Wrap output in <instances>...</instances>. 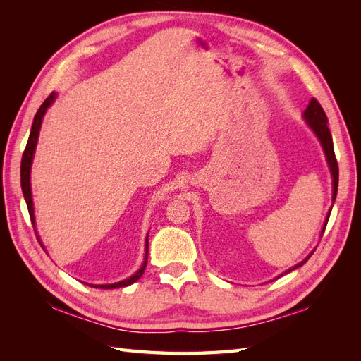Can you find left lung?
<instances>
[{
  "instance_id": "obj_1",
  "label": "left lung",
  "mask_w": 361,
  "mask_h": 361,
  "mask_svg": "<svg viewBox=\"0 0 361 361\" xmlns=\"http://www.w3.org/2000/svg\"><path fill=\"white\" fill-rule=\"evenodd\" d=\"M304 118L305 122H307V125L312 128L313 133L316 134V137H318V140L321 141V146L325 152V157H326V162H329V167H330V171H331V176H333V203L336 200V195H337V185H338V167H337V161H336V155H334V147H333V138H331V133L329 129V118H326V114L325 111L322 110L321 104L314 99L310 101V104L307 105V108H305L304 111ZM330 214H331V209L329 211V215H326V220H325V224L322 227V233L325 231L326 227V223H329V218H330ZM321 233V235H322ZM313 253H310L307 257H305L302 262H300V264L295 265L293 268L288 269L286 272H290L292 269L295 268H300L302 267L305 262H307L310 259ZM283 276V274H281Z\"/></svg>"
}]
</instances>
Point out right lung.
Segmentation results:
<instances>
[{
    "mask_svg": "<svg viewBox=\"0 0 361 361\" xmlns=\"http://www.w3.org/2000/svg\"><path fill=\"white\" fill-rule=\"evenodd\" d=\"M57 94L56 93H51L45 102H43L40 105V108L37 110L36 116H35V122H32V126H31V133H30V137H28V141H27V147L24 150V155H23V161H20V187H23V192H24V199L27 202V207H28V212H30V218H31V223L32 226L36 224V220H35V207H32V199H31V183H30V171H31V164H32V157H35V150H36V145H37V138H39V130H40V126H42V120H43V116H45L47 110L51 106V104L56 101ZM39 239V238H37ZM146 257H145V262L143 265H141V268L135 272L134 276H130L129 279L126 280H122L118 283H113V285H89L92 288H101V289H114V288H123V286H129L133 285V283H135L141 276H143L145 272V268L147 265V253H149V238H146Z\"/></svg>",
    "mask_w": 361,
    "mask_h": 361,
    "instance_id": "obj_1",
    "label": "right lung"
}]
</instances>
